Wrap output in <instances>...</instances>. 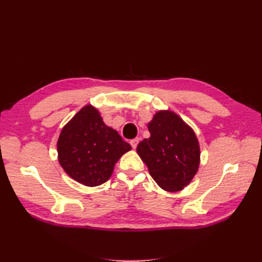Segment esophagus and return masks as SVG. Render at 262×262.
I'll use <instances>...</instances> for the list:
<instances>
[{
	"mask_svg": "<svg viewBox=\"0 0 262 262\" xmlns=\"http://www.w3.org/2000/svg\"><path fill=\"white\" fill-rule=\"evenodd\" d=\"M138 143H139V138H136V139H133V140L130 141V144L133 148H136L138 146Z\"/></svg>",
	"mask_w": 262,
	"mask_h": 262,
	"instance_id": "34e87169",
	"label": "esophagus"
}]
</instances>
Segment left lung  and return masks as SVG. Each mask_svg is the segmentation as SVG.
Instances as JSON below:
<instances>
[{
	"label": "left lung",
	"mask_w": 262,
	"mask_h": 262,
	"mask_svg": "<svg viewBox=\"0 0 262 262\" xmlns=\"http://www.w3.org/2000/svg\"><path fill=\"white\" fill-rule=\"evenodd\" d=\"M148 139L137 152L162 189L175 192L187 187L200 165V145L194 131L170 110H160L147 123Z\"/></svg>",
	"instance_id": "8db88e82"
}]
</instances>
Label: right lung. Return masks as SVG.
<instances>
[{"label":"right lung","mask_w":262,"mask_h":262,"mask_svg":"<svg viewBox=\"0 0 262 262\" xmlns=\"http://www.w3.org/2000/svg\"><path fill=\"white\" fill-rule=\"evenodd\" d=\"M58 160L68 175L87 187H96L112 177L116 163L131 145L106 125L98 110L84 106L63 126Z\"/></svg>","instance_id":"right-lung-1"}]
</instances>
